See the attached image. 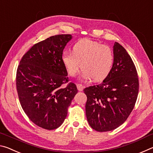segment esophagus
<instances>
[{"instance_id":"obj_1","label":"esophagus","mask_w":153,"mask_h":153,"mask_svg":"<svg viewBox=\"0 0 153 153\" xmlns=\"http://www.w3.org/2000/svg\"><path fill=\"white\" fill-rule=\"evenodd\" d=\"M77 90H78L79 91H82L83 89L84 88V86H83L82 84H77Z\"/></svg>"}]
</instances>
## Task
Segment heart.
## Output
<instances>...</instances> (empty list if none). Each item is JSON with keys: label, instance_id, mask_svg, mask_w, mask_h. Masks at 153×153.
I'll list each match as a JSON object with an SVG mask.
<instances>
[{"label": "heart", "instance_id": "heart-1", "mask_svg": "<svg viewBox=\"0 0 153 153\" xmlns=\"http://www.w3.org/2000/svg\"><path fill=\"white\" fill-rule=\"evenodd\" d=\"M73 53L65 51L61 60L69 76L74 77L82 67L81 78L94 79L101 82L111 73L114 63L113 51L109 46L102 45L90 39H82L76 42Z\"/></svg>", "mask_w": 153, "mask_h": 153}]
</instances>
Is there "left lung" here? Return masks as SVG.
I'll return each instance as SVG.
<instances>
[{
  "label": "left lung",
  "instance_id": "obj_1",
  "mask_svg": "<svg viewBox=\"0 0 153 153\" xmlns=\"http://www.w3.org/2000/svg\"><path fill=\"white\" fill-rule=\"evenodd\" d=\"M114 63L101 84L86 88V115L98 131H111L125 122L138 97L139 82L133 61L118 42L113 45Z\"/></svg>",
  "mask_w": 153,
  "mask_h": 153
}]
</instances>
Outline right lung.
I'll list each match as a JSON object with an SVG mask.
<instances>
[{
	"mask_svg": "<svg viewBox=\"0 0 153 153\" xmlns=\"http://www.w3.org/2000/svg\"><path fill=\"white\" fill-rule=\"evenodd\" d=\"M71 39L70 34L56 35L36 44L17 68L16 86L22 108L33 123L49 130L63 123L77 93L74 83L62 86L68 77L61 56Z\"/></svg>",
	"mask_w": 153,
	"mask_h": 153,
	"instance_id": "obj_1",
	"label": "right lung"
}]
</instances>
